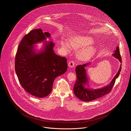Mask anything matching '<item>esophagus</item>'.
<instances>
[{
	"mask_svg": "<svg viewBox=\"0 0 131 131\" xmlns=\"http://www.w3.org/2000/svg\"><path fill=\"white\" fill-rule=\"evenodd\" d=\"M75 66V62L74 61H70L68 63V66L70 68H73Z\"/></svg>",
	"mask_w": 131,
	"mask_h": 131,
	"instance_id": "obj_1",
	"label": "esophagus"
}]
</instances>
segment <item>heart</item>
<instances>
[{"mask_svg": "<svg viewBox=\"0 0 131 131\" xmlns=\"http://www.w3.org/2000/svg\"><path fill=\"white\" fill-rule=\"evenodd\" d=\"M69 43L72 47L75 49L83 48L79 52L78 55L79 58L81 60L85 61L89 59L96 51V48L94 46L91 45L93 44L94 40L88 36H75L70 38ZM70 45L68 42L62 44L63 47L69 50L71 48Z\"/></svg>", "mask_w": 131, "mask_h": 131, "instance_id": "1", "label": "heart"}]
</instances>
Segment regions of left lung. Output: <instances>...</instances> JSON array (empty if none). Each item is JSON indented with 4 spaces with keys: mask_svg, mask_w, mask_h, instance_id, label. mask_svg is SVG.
Masks as SVG:
<instances>
[{
    "mask_svg": "<svg viewBox=\"0 0 131 131\" xmlns=\"http://www.w3.org/2000/svg\"><path fill=\"white\" fill-rule=\"evenodd\" d=\"M112 55L122 63V58L118 46L116 47L115 50ZM90 63H87L82 65H79L76 67L75 70L77 74V81L74 87V92L76 97L83 101L94 100L110 93L115 83L116 79L119 75L122 68V64H121L120 68L117 74L108 85L101 88L92 89L89 88L88 78L85 69V68L89 66Z\"/></svg>",
    "mask_w": 131,
    "mask_h": 131,
    "instance_id": "obj_1",
    "label": "left lung"
}]
</instances>
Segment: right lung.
Here are the masks:
<instances>
[{
  "mask_svg": "<svg viewBox=\"0 0 131 131\" xmlns=\"http://www.w3.org/2000/svg\"><path fill=\"white\" fill-rule=\"evenodd\" d=\"M50 36L41 29L32 30L20 42L15 58V71L21 87L40 98L51 93L55 79L68 70L67 58L55 53L52 40L46 41ZM42 41L43 48L37 51L35 44Z\"/></svg>",
  "mask_w": 131,
  "mask_h": 131,
  "instance_id": "1",
  "label": "right lung"
}]
</instances>
